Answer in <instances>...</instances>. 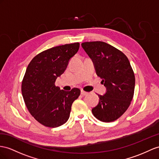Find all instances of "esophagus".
<instances>
[{"mask_svg":"<svg viewBox=\"0 0 159 159\" xmlns=\"http://www.w3.org/2000/svg\"><path fill=\"white\" fill-rule=\"evenodd\" d=\"M80 94L82 95H83V96H84V95H87V92H85V91H84L83 90H81V91H80Z\"/></svg>","mask_w":159,"mask_h":159,"instance_id":"esophagus-1","label":"esophagus"}]
</instances>
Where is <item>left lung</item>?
Wrapping results in <instances>:
<instances>
[{"instance_id":"left-lung-1","label":"left lung","mask_w":159,"mask_h":159,"mask_svg":"<svg viewBox=\"0 0 159 159\" xmlns=\"http://www.w3.org/2000/svg\"><path fill=\"white\" fill-rule=\"evenodd\" d=\"M94 64L97 75L102 79L106 93L92 109L97 119L111 122L124 114L132 100L135 76L129 61L123 52L103 42L81 43Z\"/></svg>"}]
</instances>
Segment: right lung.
I'll return each instance as SVG.
<instances>
[{
	"label": "right lung",
	"mask_w": 159,
	"mask_h": 159,
	"mask_svg": "<svg viewBox=\"0 0 159 159\" xmlns=\"http://www.w3.org/2000/svg\"><path fill=\"white\" fill-rule=\"evenodd\" d=\"M79 46L76 42L48 49L35 56L26 69L21 84L24 101L31 115L46 127L66 123L72 103L80 94L78 88L66 91L55 86Z\"/></svg>",
	"instance_id": "add662e5"
}]
</instances>
